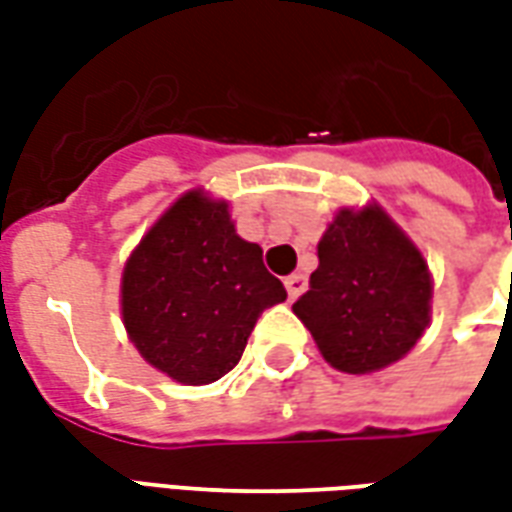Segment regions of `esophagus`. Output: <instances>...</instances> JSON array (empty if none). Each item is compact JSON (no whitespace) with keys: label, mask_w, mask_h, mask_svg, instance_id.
<instances>
[{"label":"esophagus","mask_w":512,"mask_h":512,"mask_svg":"<svg viewBox=\"0 0 512 512\" xmlns=\"http://www.w3.org/2000/svg\"><path fill=\"white\" fill-rule=\"evenodd\" d=\"M285 288H288L290 299H299L301 293L307 290V277L304 274H290V277H285Z\"/></svg>","instance_id":"obj_1"}]
</instances>
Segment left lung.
Masks as SVG:
<instances>
[{
	"mask_svg": "<svg viewBox=\"0 0 512 512\" xmlns=\"http://www.w3.org/2000/svg\"><path fill=\"white\" fill-rule=\"evenodd\" d=\"M293 312L329 365L373 373L406 356L425 332L428 263L381 208H345L323 233L310 290Z\"/></svg>",
	"mask_w": 512,
	"mask_h": 512,
	"instance_id": "1",
	"label": "left lung"
}]
</instances>
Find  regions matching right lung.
Listing matches in <instances>:
<instances>
[{
  "label": "right lung",
  "mask_w": 512,
  "mask_h": 512,
  "mask_svg": "<svg viewBox=\"0 0 512 512\" xmlns=\"http://www.w3.org/2000/svg\"><path fill=\"white\" fill-rule=\"evenodd\" d=\"M288 299L263 249L235 233L227 202L183 194L123 271V321L145 362L180 384L230 373L263 310Z\"/></svg>",
  "instance_id": "obj_1"
}]
</instances>
